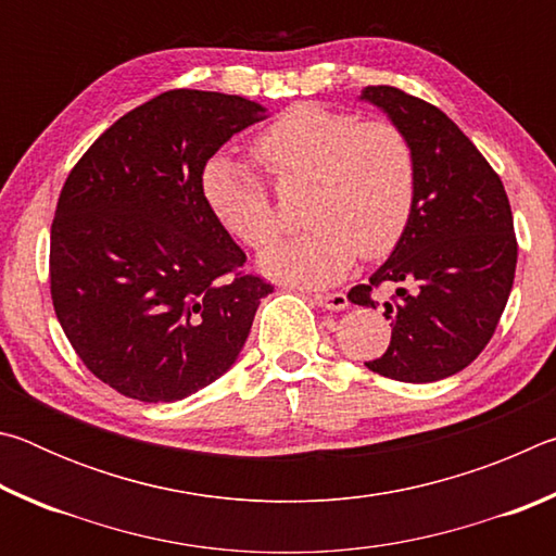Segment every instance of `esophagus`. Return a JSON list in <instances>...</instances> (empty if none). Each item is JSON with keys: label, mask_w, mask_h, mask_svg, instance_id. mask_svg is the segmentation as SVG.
<instances>
[{"label": "esophagus", "mask_w": 556, "mask_h": 556, "mask_svg": "<svg viewBox=\"0 0 556 556\" xmlns=\"http://www.w3.org/2000/svg\"><path fill=\"white\" fill-rule=\"evenodd\" d=\"M314 304H318L321 308H328V312H343L348 308V296L343 291H331V294H314Z\"/></svg>", "instance_id": "esophagus-1"}]
</instances>
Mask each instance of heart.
Here are the masks:
<instances>
[{"instance_id":"obj_1","label":"heart","mask_w":556,"mask_h":556,"mask_svg":"<svg viewBox=\"0 0 556 556\" xmlns=\"http://www.w3.org/2000/svg\"><path fill=\"white\" fill-rule=\"evenodd\" d=\"M252 152L279 184L312 181L306 232L269 248L281 232L271 193L255 168L228 154L203 166L201 188L213 218L252 250L260 267L306 287L341 279L361 252L388 255L407 230L417 195V154L392 122H357L341 110L301 102L257 135Z\"/></svg>"}]
</instances>
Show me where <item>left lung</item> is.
<instances>
[{
	"label": "left lung",
	"mask_w": 556,
	"mask_h": 556,
	"mask_svg": "<svg viewBox=\"0 0 556 556\" xmlns=\"http://www.w3.org/2000/svg\"><path fill=\"white\" fill-rule=\"evenodd\" d=\"M361 100L380 108L417 154L407 230L368 285L348 291L353 304L375 308V287H397L384 301L388 351L365 365L400 382H437L473 363L501 321L517 265L510 201L439 108L392 86H368Z\"/></svg>",
	"instance_id": "1"
}]
</instances>
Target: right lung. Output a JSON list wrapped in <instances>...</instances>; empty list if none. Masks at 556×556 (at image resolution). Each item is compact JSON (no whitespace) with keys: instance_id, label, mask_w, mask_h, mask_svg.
Masks as SVG:
<instances>
[{"instance_id":"obj_1","label":"right lung","mask_w":556,"mask_h":556,"mask_svg":"<svg viewBox=\"0 0 556 556\" xmlns=\"http://www.w3.org/2000/svg\"><path fill=\"white\" fill-rule=\"evenodd\" d=\"M267 110L240 96L168 90L102 131L63 184L51 225V299L98 380L176 402L238 361L271 285L213 218L208 159Z\"/></svg>"}]
</instances>
